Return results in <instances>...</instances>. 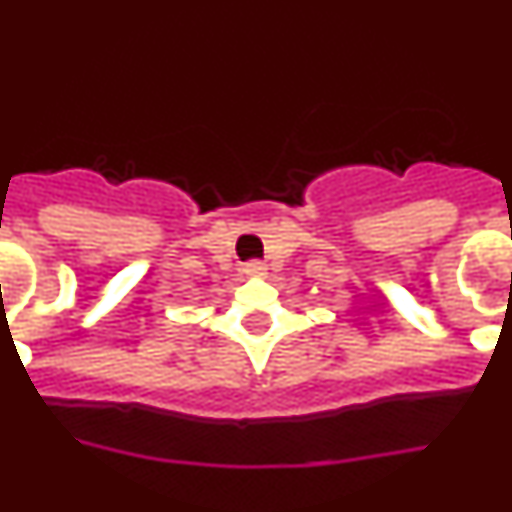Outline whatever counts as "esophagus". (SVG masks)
I'll use <instances>...</instances> for the list:
<instances>
[{
	"mask_svg": "<svg viewBox=\"0 0 512 512\" xmlns=\"http://www.w3.org/2000/svg\"><path fill=\"white\" fill-rule=\"evenodd\" d=\"M243 271H246V274H253V277H259V274L266 271V264L264 261H248V264L243 266Z\"/></svg>",
	"mask_w": 512,
	"mask_h": 512,
	"instance_id": "esophagus-1",
	"label": "esophagus"
}]
</instances>
